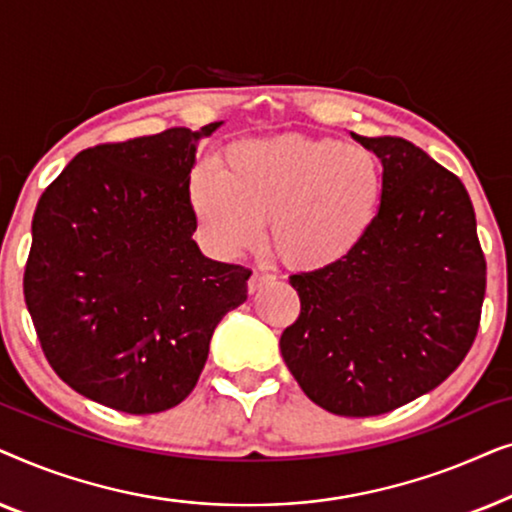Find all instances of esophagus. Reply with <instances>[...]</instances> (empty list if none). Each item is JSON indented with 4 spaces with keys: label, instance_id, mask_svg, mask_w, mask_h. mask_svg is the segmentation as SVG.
I'll use <instances>...</instances> for the list:
<instances>
[{
    "label": "esophagus",
    "instance_id": "1",
    "mask_svg": "<svg viewBox=\"0 0 512 512\" xmlns=\"http://www.w3.org/2000/svg\"><path fill=\"white\" fill-rule=\"evenodd\" d=\"M272 279H275V275H270V272H263V270H254L251 272V277H249V291L254 293V291H258L261 289V286H265V284H270Z\"/></svg>",
    "mask_w": 512,
    "mask_h": 512
}]
</instances>
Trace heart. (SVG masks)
Masks as SVG:
<instances>
[{
    "label": "heart",
    "instance_id": "1",
    "mask_svg": "<svg viewBox=\"0 0 512 512\" xmlns=\"http://www.w3.org/2000/svg\"><path fill=\"white\" fill-rule=\"evenodd\" d=\"M188 200L205 240L223 256L270 244L286 265L319 270L347 258L373 228L382 170L361 146L300 135L230 144L219 170L195 167Z\"/></svg>",
    "mask_w": 512,
    "mask_h": 512
}]
</instances>
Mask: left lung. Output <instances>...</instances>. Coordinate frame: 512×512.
Segmentation results:
<instances>
[{
	"label": "left lung",
	"instance_id": "1",
	"mask_svg": "<svg viewBox=\"0 0 512 512\" xmlns=\"http://www.w3.org/2000/svg\"><path fill=\"white\" fill-rule=\"evenodd\" d=\"M354 139L382 160L377 219L347 258L289 277L300 314L279 349L310 401L373 417L459 368L478 335L487 263L457 174L403 137Z\"/></svg>",
	"mask_w": 512,
	"mask_h": 512
}]
</instances>
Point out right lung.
Instances as JSON below:
<instances>
[{
    "mask_svg": "<svg viewBox=\"0 0 512 512\" xmlns=\"http://www.w3.org/2000/svg\"><path fill=\"white\" fill-rule=\"evenodd\" d=\"M200 130L90 146L39 198L23 293L51 368L130 415L191 394L223 314L247 300L244 265L202 256L188 177Z\"/></svg>",
    "mask_w": 512,
    "mask_h": 512,
    "instance_id": "obj_1",
    "label": "right lung"
}]
</instances>
